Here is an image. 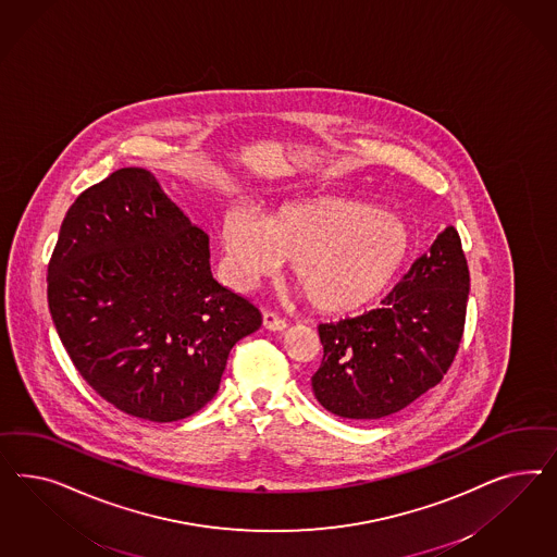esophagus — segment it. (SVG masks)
I'll use <instances>...</instances> for the list:
<instances>
[{"label": "esophagus", "instance_id": "34e87169", "mask_svg": "<svg viewBox=\"0 0 557 557\" xmlns=\"http://www.w3.org/2000/svg\"><path fill=\"white\" fill-rule=\"evenodd\" d=\"M263 326L268 329V331H284L287 326V322L284 319H280L277 314H273V312H263Z\"/></svg>", "mask_w": 557, "mask_h": 557}]
</instances>
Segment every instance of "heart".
<instances>
[{
  "label": "heart",
  "mask_w": 557,
  "mask_h": 557,
  "mask_svg": "<svg viewBox=\"0 0 557 557\" xmlns=\"http://www.w3.org/2000/svg\"><path fill=\"white\" fill-rule=\"evenodd\" d=\"M412 243L405 216L347 196L284 203L268 219L231 208L220 224L222 270L233 286L251 287L289 261L306 300L329 314L377 300L405 268Z\"/></svg>",
  "instance_id": "b5f03b06"
}]
</instances>
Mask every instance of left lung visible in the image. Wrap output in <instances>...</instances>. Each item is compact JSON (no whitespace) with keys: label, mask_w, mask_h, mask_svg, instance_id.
Returning a JSON list of instances; mask_svg holds the SVG:
<instances>
[{"label":"left lung","mask_w":557,"mask_h":557,"mask_svg":"<svg viewBox=\"0 0 557 557\" xmlns=\"http://www.w3.org/2000/svg\"><path fill=\"white\" fill-rule=\"evenodd\" d=\"M470 270L454 226L438 233L405 280L361 317L321 324L312 392L329 412L375 421L437 386L466 324Z\"/></svg>","instance_id":"8db88e82"}]
</instances>
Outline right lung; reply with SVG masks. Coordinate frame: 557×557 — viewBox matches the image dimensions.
I'll use <instances>...</instances> for the list:
<instances>
[{
	"label": "right lung",
	"mask_w": 557,
	"mask_h": 557,
	"mask_svg": "<svg viewBox=\"0 0 557 557\" xmlns=\"http://www.w3.org/2000/svg\"><path fill=\"white\" fill-rule=\"evenodd\" d=\"M47 282L73 366L145 421L208 405L236 341L261 326L253 304L212 277L208 235L143 168L119 169L73 202Z\"/></svg>",
	"instance_id": "right-lung-1"
}]
</instances>
